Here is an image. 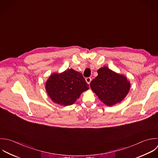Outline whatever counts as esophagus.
I'll list each match as a JSON object with an SVG mask.
<instances>
[{"instance_id": "34e87169", "label": "esophagus", "mask_w": 158, "mask_h": 158, "mask_svg": "<svg viewBox=\"0 0 158 158\" xmlns=\"http://www.w3.org/2000/svg\"><path fill=\"white\" fill-rule=\"evenodd\" d=\"M85 81H86V82H87V84L89 85L90 83V82H91V78H90V77H87V78L85 79Z\"/></svg>"}]
</instances>
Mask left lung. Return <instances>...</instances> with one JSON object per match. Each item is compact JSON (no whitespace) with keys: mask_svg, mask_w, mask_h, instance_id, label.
<instances>
[{"mask_svg":"<svg viewBox=\"0 0 158 158\" xmlns=\"http://www.w3.org/2000/svg\"><path fill=\"white\" fill-rule=\"evenodd\" d=\"M97 73L98 76L90 84L92 91L106 106H111L121 102L131 87L127 77L107 66L100 68Z\"/></svg>","mask_w":158,"mask_h":158,"instance_id":"8db88e82","label":"left lung"}]
</instances>
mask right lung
Instances as JSON below:
<instances>
[{
    "label": "right lung",
    "instance_id": "right-lung-1",
    "mask_svg": "<svg viewBox=\"0 0 158 158\" xmlns=\"http://www.w3.org/2000/svg\"><path fill=\"white\" fill-rule=\"evenodd\" d=\"M89 89L82 74L72 68L61 73H53L45 82V90L51 100L65 106L74 103Z\"/></svg>",
    "mask_w": 158,
    "mask_h": 158
}]
</instances>
